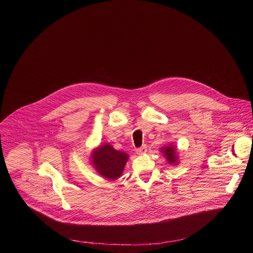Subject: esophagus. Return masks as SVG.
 I'll return each instance as SVG.
<instances>
[{
  "mask_svg": "<svg viewBox=\"0 0 253 253\" xmlns=\"http://www.w3.org/2000/svg\"><path fill=\"white\" fill-rule=\"evenodd\" d=\"M146 152H147V146H146V145H143L142 147H140V148H138V149L136 150V153H137L138 155H144Z\"/></svg>",
  "mask_w": 253,
  "mask_h": 253,
  "instance_id": "obj_1",
  "label": "esophagus"
}]
</instances>
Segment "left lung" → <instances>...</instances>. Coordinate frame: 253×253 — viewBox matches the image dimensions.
Returning <instances> with one entry per match:
<instances>
[{
    "label": "left lung",
    "mask_w": 253,
    "mask_h": 253,
    "mask_svg": "<svg viewBox=\"0 0 253 253\" xmlns=\"http://www.w3.org/2000/svg\"><path fill=\"white\" fill-rule=\"evenodd\" d=\"M160 151L163 153L164 157L166 158L167 162L169 165H178L179 163V157H178V153H177V149L175 148V145L169 144L165 147H162L160 149Z\"/></svg>",
    "instance_id": "8db88e82"
}]
</instances>
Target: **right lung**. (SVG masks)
<instances>
[{"label": "right lung", "instance_id": "right-lung-1", "mask_svg": "<svg viewBox=\"0 0 253 253\" xmlns=\"http://www.w3.org/2000/svg\"><path fill=\"white\" fill-rule=\"evenodd\" d=\"M128 158V154L114 149L109 143L94 148L89 157L96 172L109 181L117 180L122 176Z\"/></svg>", "mask_w": 253, "mask_h": 253}]
</instances>
